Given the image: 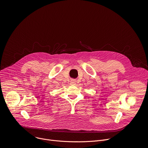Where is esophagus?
<instances>
[{
  "mask_svg": "<svg viewBox=\"0 0 148 148\" xmlns=\"http://www.w3.org/2000/svg\"><path fill=\"white\" fill-rule=\"evenodd\" d=\"M71 84H74L75 83V80H74V79H73V80H71Z\"/></svg>",
  "mask_w": 148,
  "mask_h": 148,
  "instance_id": "1",
  "label": "esophagus"
}]
</instances>
